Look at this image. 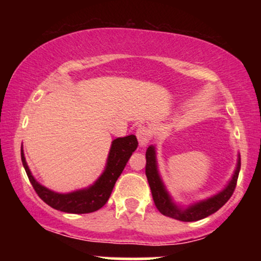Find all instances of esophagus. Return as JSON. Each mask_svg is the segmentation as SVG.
I'll list each match as a JSON object with an SVG mask.
<instances>
[{
	"mask_svg": "<svg viewBox=\"0 0 261 261\" xmlns=\"http://www.w3.org/2000/svg\"><path fill=\"white\" fill-rule=\"evenodd\" d=\"M136 136L137 140H139L141 148H145L148 145L149 140H151V133H149V130L146 126H140L137 128Z\"/></svg>",
	"mask_w": 261,
	"mask_h": 261,
	"instance_id": "esophagus-1",
	"label": "esophagus"
}]
</instances>
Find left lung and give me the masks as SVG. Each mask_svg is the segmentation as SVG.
<instances>
[{"mask_svg": "<svg viewBox=\"0 0 261 261\" xmlns=\"http://www.w3.org/2000/svg\"><path fill=\"white\" fill-rule=\"evenodd\" d=\"M239 170H241V153L237 155V164L232 178L229 179V181L222 190H220L215 195L206 197V199L184 205L181 202H176L173 199L162 179L160 168H158L155 146L151 145L146 151V176H147L149 188H151L155 207L164 216L182 221V222H194V221L202 220L222 207L234 191Z\"/></svg>", "mask_w": 261, "mask_h": 261, "instance_id": "obj_1", "label": "left lung"}]
</instances>
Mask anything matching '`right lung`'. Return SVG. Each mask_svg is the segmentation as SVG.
Returning a JSON list of instances; mask_svg holds the SVG:
<instances>
[{"label": "right lung", "mask_w": 261, "mask_h": 261, "mask_svg": "<svg viewBox=\"0 0 261 261\" xmlns=\"http://www.w3.org/2000/svg\"><path fill=\"white\" fill-rule=\"evenodd\" d=\"M139 142L135 135L118 137L113 140L108 153L107 163L101 174L89 187L70 191V193H58L51 189L44 187L32 174L24 157V151L20 149V157L27 175L31 180L33 188L45 203L59 211L67 214H89L99 210L106 205L112 194L114 185L130 160L131 154L136 151Z\"/></svg>", "instance_id": "1"}]
</instances>
